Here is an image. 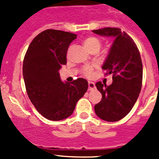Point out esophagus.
Segmentation results:
<instances>
[{
    "mask_svg": "<svg viewBox=\"0 0 159 159\" xmlns=\"http://www.w3.org/2000/svg\"><path fill=\"white\" fill-rule=\"evenodd\" d=\"M95 89V84L94 82H91V81H89V91H92Z\"/></svg>",
    "mask_w": 159,
    "mask_h": 159,
    "instance_id": "obj_1",
    "label": "esophagus"
}]
</instances>
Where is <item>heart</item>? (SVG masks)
<instances>
[{
	"label": "heart",
	"instance_id": "b5f03b06",
	"mask_svg": "<svg viewBox=\"0 0 159 159\" xmlns=\"http://www.w3.org/2000/svg\"><path fill=\"white\" fill-rule=\"evenodd\" d=\"M83 44H84V47L88 51H90L92 49L98 48L99 49L101 47V41L96 37H89V38H85L83 42ZM83 74H84L85 76L89 77L91 76V74H92L93 71V67L92 66H86L83 68Z\"/></svg>",
	"mask_w": 159,
	"mask_h": 159
}]
</instances>
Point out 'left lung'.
I'll use <instances>...</instances> for the list:
<instances>
[{
	"label": "left lung",
	"instance_id": "1",
	"mask_svg": "<svg viewBox=\"0 0 159 159\" xmlns=\"http://www.w3.org/2000/svg\"><path fill=\"white\" fill-rule=\"evenodd\" d=\"M102 36L113 37L114 42L102 65L106 75L112 74V84L96 83L102 98L94 105L98 117L106 121H117L125 117L135 104L142 84V62L132 38L118 28L92 30Z\"/></svg>",
	"mask_w": 159,
	"mask_h": 159
}]
</instances>
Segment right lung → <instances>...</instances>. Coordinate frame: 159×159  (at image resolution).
Instances as JSON below:
<instances>
[{"label": "right lung", "mask_w": 159, "mask_h": 159, "mask_svg": "<svg viewBox=\"0 0 159 159\" xmlns=\"http://www.w3.org/2000/svg\"><path fill=\"white\" fill-rule=\"evenodd\" d=\"M77 35L48 29L37 35L28 47L23 62V77L30 102L42 116L60 121L72 115L89 83L78 78L61 81L59 70L66 65V54Z\"/></svg>", "instance_id": "add662e5"}]
</instances>
